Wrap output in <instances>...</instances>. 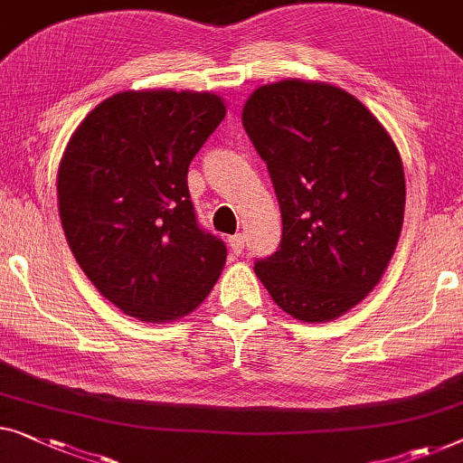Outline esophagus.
<instances>
[{
  "mask_svg": "<svg viewBox=\"0 0 463 463\" xmlns=\"http://www.w3.org/2000/svg\"><path fill=\"white\" fill-rule=\"evenodd\" d=\"M244 244H246V236L244 233H236V236L230 238V248L233 254H240L244 250Z\"/></svg>",
  "mask_w": 463,
  "mask_h": 463,
  "instance_id": "34e87169",
  "label": "esophagus"
}]
</instances>
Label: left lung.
I'll return each mask as SVG.
<instances>
[{
  "instance_id": "obj_1",
  "label": "left lung",
  "mask_w": 463,
  "mask_h": 463,
  "mask_svg": "<svg viewBox=\"0 0 463 463\" xmlns=\"http://www.w3.org/2000/svg\"><path fill=\"white\" fill-rule=\"evenodd\" d=\"M242 125L281 211L279 248L254 273L294 319H336L378 286L397 248L405 213L397 146L351 93L303 79L254 90Z\"/></svg>"
}]
</instances>
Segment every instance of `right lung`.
Listing matches in <instances>:
<instances>
[{
    "instance_id": "obj_1",
    "label": "right lung",
    "mask_w": 463,
    "mask_h": 463,
    "mask_svg": "<svg viewBox=\"0 0 463 463\" xmlns=\"http://www.w3.org/2000/svg\"><path fill=\"white\" fill-rule=\"evenodd\" d=\"M225 117L211 91H120L72 133L58 166V211L72 257L98 292L148 324L209 297L223 240L198 227L187 166Z\"/></svg>"
}]
</instances>
